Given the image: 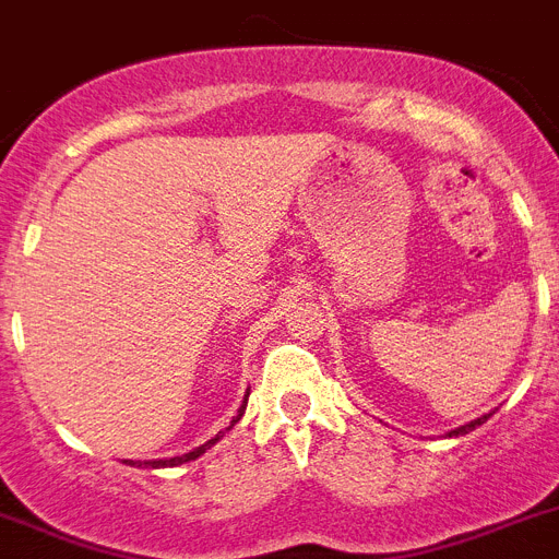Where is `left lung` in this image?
<instances>
[{"label":"left lung","mask_w":559,"mask_h":559,"mask_svg":"<svg viewBox=\"0 0 559 559\" xmlns=\"http://www.w3.org/2000/svg\"><path fill=\"white\" fill-rule=\"evenodd\" d=\"M486 420H489V415L477 417V420H472V424H466V426H461V429L449 431V438H452V435H468V431H472V429H477V426H480V424H486Z\"/></svg>","instance_id":"left-lung-1"}]
</instances>
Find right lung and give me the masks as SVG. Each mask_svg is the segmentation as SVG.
<instances>
[{"instance_id":"add662e5","label":"right lung","mask_w":559,"mask_h":559,"mask_svg":"<svg viewBox=\"0 0 559 559\" xmlns=\"http://www.w3.org/2000/svg\"><path fill=\"white\" fill-rule=\"evenodd\" d=\"M247 395H250V392H247ZM243 409H247V397H243V403H241V409H238V415L233 417V420H229V426L227 429H233V426L238 424V420H241V415H243ZM224 429V431H227ZM224 431H218V435H215L213 440H207V443H204V447H199V449H192V452H187V454H181V457H170V461H153L150 463V466L156 468V466H181V463H190V461H195V457H201V454L207 452L210 447H215V443H218V440L224 438ZM130 466H133V463H130Z\"/></svg>"}]
</instances>
